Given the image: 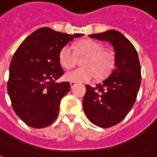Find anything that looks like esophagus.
<instances>
[{"label": "esophagus", "instance_id": "34e87169", "mask_svg": "<svg viewBox=\"0 0 157 157\" xmlns=\"http://www.w3.org/2000/svg\"><path fill=\"white\" fill-rule=\"evenodd\" d=\"M76 85H77V84H76L75 82H71V88H74Z\"/></svg>", "mask_w": 157, "mask_h": 157}]
</instances>
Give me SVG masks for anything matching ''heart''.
Segmentation results:
<instances>
[{"label":"heart","mask_w":157,"mask_h":157,"mask_svg":"<svg viewBox=\"0 0 157 157\" xmlns=\"http://www.w3.org/2000/svg\"><path fill=\"white\" fill-rule=\"evenodd\" d=\"M78 55H86L82 59V67L73 69L65 74V79L72 82H86L97 77L102 79L111 72L115 64L114 53L104 49L101 43L92 39H86L76 45ZM76 53L71 44L65 45L59 55L64 68L69 69L76 62Z\"/></svg>","instance_id":"1"}]
</instances>
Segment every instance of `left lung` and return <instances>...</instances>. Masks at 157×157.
Returning <instances> with one entry per match:
<instances>
[{
  "instance_id": "1",
  "label": "left lung",
  "mask_w": 157,
  "mask_h": 157,
  "mask_svg": "<svg viewBox=\"0 0 157 157\" xmlns=\"http://www.w3.org/2000/svg\"><path fill=\"white\" fill-rule=\"evenodd\" d=\"M89 37L109 42L114 50V70L96 87L86 85L82 102L93 124L109 128L126 117L136 100L141 82L140 60L134 45L118 31L111 29Z\"/></svg>"
}]
</instances>
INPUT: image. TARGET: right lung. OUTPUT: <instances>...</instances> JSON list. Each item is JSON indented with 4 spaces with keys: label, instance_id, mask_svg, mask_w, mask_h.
<instances>
[{
    "label": "right lung",
    "instance_id": "1",
    "mask_svg": "<svg viewBox=\"0 0 157 157\" xmlns=\"http://www.w3.org/2000/svg\"><path fill=\"white\" fill-rule=\"evenodd\" d=\"M49 28L37 29L20 44L9 67L7 91L16 114L32 128L51 124L59 102L71 89L69 82H55L64 74L59 55L75 38Z\"/></svg>",
    "mask_w": 157,
    "mask_h": 157
}]
</instances>
